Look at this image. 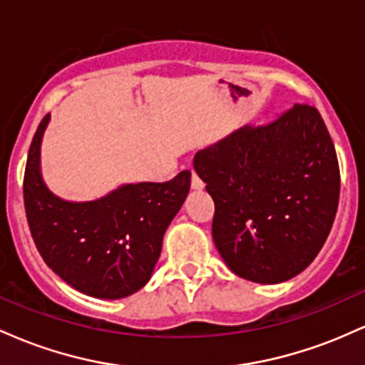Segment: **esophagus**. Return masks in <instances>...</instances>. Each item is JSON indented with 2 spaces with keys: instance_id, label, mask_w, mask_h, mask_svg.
Masks as SVG:
<instances>
[{
  "instance_id": "34e87169",
  "label": "esophagus",
  "mask_w": 365,
  "mask_h": 365,
  "mask_svg": "<svg viewBox=\"0 0 365 365\" xmlns=\"http://www.w3.org/2000/svg\"><path fill=\"white\" fill-rule=\"evenodd\" d=\"M192 187L197 188V190H200V188L204 187V182H202V178H200L199 175H197L194 170H192Z\"/></svg>"
}]
</instances>
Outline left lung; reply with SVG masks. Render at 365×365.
I'll list each match as a JSON object with an SVG mask.
<instances>
[{
	"instance_id": "8db88e82",
	"label": "left lung",
	"mask_w": 365,
	"mask_h": 365,
	"mask_svg": "<svg viewBox=\"0 0 365 365\" xmlns=\"http://www.w3.org/2000/svg\"><path fill=\"white\" fill-rule=\"evenodd\" d=\"M215 200L212 240L226 266L255 283L302 273L328 238L340 166L319 111L295 104L259 127H242L195 154Z\"/></svg>"
}]
</instances>
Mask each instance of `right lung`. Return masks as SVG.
Returning a JSON list of instances; mask_svg holds the SVG:
<instances>
[{
  "label": "right lung",
  "instance_id": "right-lung-1",
  "mask_svg": "<svg viewBox=\"0 0 365 365\" xmlns=\"http://www.w3.org/2000/svg\"><path fill=\"white\" fill-rule=\"evenodd\" d=\"M46 115L29 149L24 202L31 235L44 262L75 290L123 299L149 282L163 235L190 190L185 170L163 183H128L91 202L56 197L41 177Z\"/></svg>",
  "mask_w": 365,
  "mask_h": 365
}]
</instances>
